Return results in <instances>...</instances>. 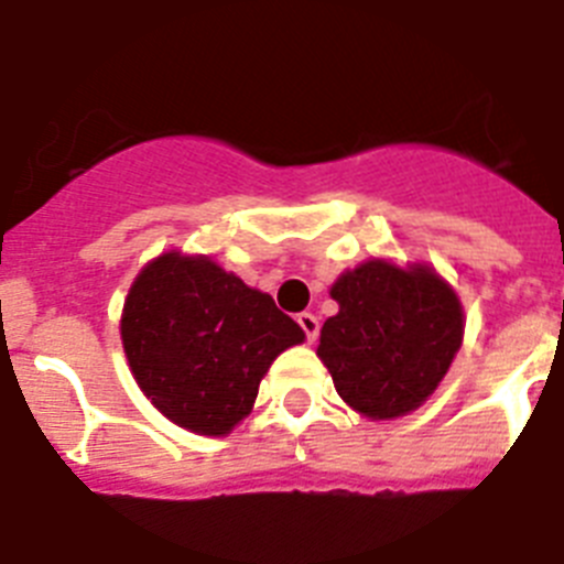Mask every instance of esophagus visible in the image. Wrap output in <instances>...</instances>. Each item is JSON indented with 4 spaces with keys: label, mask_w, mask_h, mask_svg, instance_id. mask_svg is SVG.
Instances as JSON below:
<instances>
[{
    "label": "esophagus",
    "mask_w": 564,
    "mask_h": 564,
    "mask_svg": "<svg viewBox=\"0 0 564 564\" xmlns=\"http://www.w3.org/2000/svg\"><path fill=\"white\" fill-rule=\"evenodd\" d=\"M296 322H299V327L305 330L307 341H316V336H318V318L313 316V313H299Z\"/></svg>",
    "instance_id": "obj_1"
}]
</instances>
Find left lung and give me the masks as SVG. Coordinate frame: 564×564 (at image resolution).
<instances>
[{"label": "left lung", "instance_id": "1", "mask_svg": "<svg viewBox=\"0 0 564 564\" xmlns=\"http://www.w3.org/2000/svg\"><path fill=\"white\" fill-rule=\"evenodd\" d=\"M330 296L338 313L316 352L338 395L372 421L417 410L463 344V307L449 282L430 265L370 259L344 271Z\"/></svg>", "mask_w": 564, "mask_h": 564}]
</instances>
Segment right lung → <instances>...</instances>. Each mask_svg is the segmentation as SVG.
Returning a JSON list of instances; mask_svg holds the SVG:
<instances>
[{
	"mask_svg": "<svg viewBox=\"0 0 564 564\" xmlns=\"http://www.w3.org/2000/svg\"><path fill=\"white\" fill-rule=\"evenodd\" d=\"M129 370L172 423L228 435L257 401L259 381L305 330L212 257L152 259L121 316Z\"/></svg>",
	"mask_w": 564,
	"mask_h": 564,
	"instance_id": "right-lung-1",
	"label": "right lung"
}]
</instances>
